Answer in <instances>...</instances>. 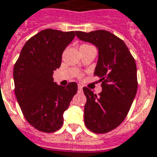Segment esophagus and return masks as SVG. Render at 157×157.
<instances>
[{
	"label": "esophagus",
	"instance_id": "obj_1",
	"mask_svg": "<svg viewBox=\"0 0 157 157\" xmlns=\"http://www.w3.org/2000/svg\"><path fill=\"white\" fill-rule=\"evenodd\" d=\"M78 90H83V85H78Z\"/></svg>",
	"mask_w": 157,
	"mask_h": 157
}]
</instances>
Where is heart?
<instances>
[{
  "instance_id": "b5f03b06",
  "label": "heart",
  "mask_w": 157,
  "mask_h": 157,
  "mask_svg": "<svg viewBox=\"0 0 157 157\" xmlns=\"http://www.w3.org/2000/svg\"><path fill=\"white\" fill-rule=\"evenodd\" d=\"M83 46H90V45H86V44H85V45H82L81 47H83Z\"/></svg>"
}]
</instances>
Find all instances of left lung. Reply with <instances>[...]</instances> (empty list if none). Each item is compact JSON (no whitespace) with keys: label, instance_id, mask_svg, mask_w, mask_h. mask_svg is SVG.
Returning a JSON list of instances; mask_svg holds the SVG:
<instances>
[{"label":"left lung","instance_id":"1","mask_svg":"<svg viewBox=\"0 0 157 157\" xmlns=\"http://www.w3.org/2000/svg\"><path fill=\"white\" fill-rule=\"evenodd\" d=\"M76 36L98 49L94 74L100 78L102 89L97 96L83 88L87 99L85 126L95 133H106L121 125L133 102L138 89L136 63L126 44L109 31H76Z\"/></svg>","mask_w":157,"mask_h":157}]
</instances>
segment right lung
I'll use <instances>...</instances> for the list:
<instances>
[{"mask_svg":"<svg viewBox=\"0 0 157 157\" xmlns=\"http://www.w3.org/2000/svg\"><path fill=\"white\" fill-rule=\"evenodd\" d=\"M74 36V31H41L25 43L14 65L17 101L27 121L41 132L60 129L63 113L78 90L75 82L61 86L53 78L62 53Z\"/></svg>","mask_w":157,"mask_h":157,"instance_id":"obj_1","label":"right lung"}]
</instances>
